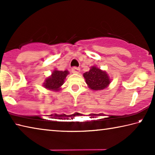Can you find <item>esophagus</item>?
I'll list each match as a JSON object with an SVG mask.
<instances>
[{
  "mask_svg": "<svg viewBox=\"0 0 155 155\" xmlns=\"http://www.w3.org/2000/svg\"><path fill=\"white\" fill-rule=\"evenodd\" d=\"M72 73H74V74H78L80 72V68H77V67H74V68H72Z\"/></svg>",
  "mask_w": 155,
  "mask_h": 155,
  "instance_id": "1",
  "label": "esophagus"
}]
</instances>
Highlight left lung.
I'll return each mask as SVG.
<instances>
[{
    "label": "left lung",
    "instance_id": "1",
    "mask_svg": "<svg viewBox=\"0 0 155 155\" xmlns=\"http://www.w3.org/2000/svg\"><path fill=\"white\" fill-rule=\"evenodd\" d=\"M83 77L88 87L94 91L103 90L111 83V79L105 70L95 66H91L88 72L83 74Z\"/></svg>",
    "mask_w": 155,
    "mask_h": 155
}]
</instances>
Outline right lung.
<instances>
[{
    "label": "right lung",
    "instance_id": "add662e5",
    "mask_svg": "<svg viewBox=\"0 0 155 155\" xmlns=\"http://www.w3.org/2000/svg\"><path fill=\"white\" fill-rule=\"evenodd\" d=\"M69 74L68 70L60 71L54 69L51 76L47 77L43 83V86L46 89L53 91H58L61 89V86L64 83L65 78Z\"/></svg>",
    "mask_w": 155,
    "mask_h": 155
}]
</instances>
